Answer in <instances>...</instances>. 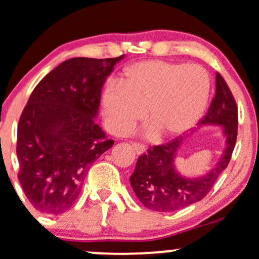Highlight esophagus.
<instances>
[{
  "instance_id": "esophagus-1",
  "label": "esophagus",
  "mask_w": 259,
  "mask_h": 259,
  "mask_svg": "<svg viewBox=\"0 0 259 259\" xmlns=\"http://www.w3.org/2000/svg\"><path fill=\"white\" fill-rule=\"evenodd\" d=\"M133 148H134L135 153H137L138 155L144 154L145 153V147L143 144H139V143H133Z\"/></svg>"
}]
</instances>
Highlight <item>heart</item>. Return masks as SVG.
I'll use <instances>...</instances> for the list:
<instances>
[{"label": "heart", "mask_w": 259, "mask_h": 259, "mask_svg": "<svg viewBox=\"0 0 259 259\" xmlns=\"http://www.w3.org/2000/svg\"><path fill=\"white\" fill-rule=\"evenodd\" d=\"M211 81L196 64L145 60L125 69L121 81H110L101 92L105 126L117 137L126 135L144 116L150 139L185 134L206 109Z\"/></svg>", "instance_id": "heart-1"}]
</instances>
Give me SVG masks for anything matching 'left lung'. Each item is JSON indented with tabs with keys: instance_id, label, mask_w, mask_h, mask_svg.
Returning <instances> with one entry per match:
<instances>
[{
	"instance_id": "left-lung-1",
	"label": "left lung",
	"mask_w": 259,
	"mask_h": 259,
	"mask_svg": "<svg viewBox=\"0 0 259 259\" xmlns=\"http://www.w3.org/2000/svg\"><path fill=\"white\" fill-rule=\"evenodd\" d=\"M215 96L206 115L197 126H222L225 148L219 160L209 172L199 177H188L176 168V158L181 145L191 134L175 138L167 144L148 149L138 158L130 176V185L139 201L154 211H176L204 199L218 177L228 167L238 134V107L235 100L220 73L215 78Z\"/></svg>"
}]
</instances>
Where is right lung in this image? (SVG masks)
I'll return each instance as SVG.
<instances>
[{
  "mask_svg": "<svg viewBox=\"0 0 259 259\" xmlns=\"http://www.w3.org/2000/svg\"><path fill=\"white\" fill-rule=\"evenodd\" d=\"M122 58L64 60L30 95L16 153L21 187L39 211L59 215L71 209L87 170L114 145L95 119L102 86Z\"/></svg>",
  "mask_w": 259,
  "mask_h": 259,
  "instance_id": "obj_1",
  "label": "right lung"
}]
</instances>
